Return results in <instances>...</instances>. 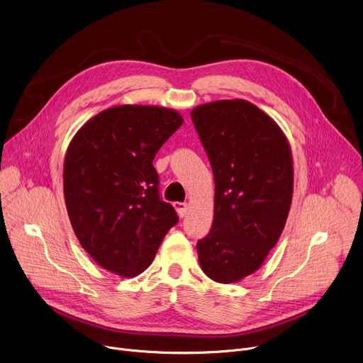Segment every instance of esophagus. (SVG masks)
I'll return each mask as SVG.
<instances>
[{"label": "esophagus", "instance_id": "1", "mask_svg": "<svg viewBox=\"0 0 363 363\" xmlns=\"http://www.w3.org/2000/svg\"><path fill=\"white\" fill-rule=\"evenodd\" d=\"M174 206H175V210H177V213H178V216L181 217V218H184L185 216H186V203L185 202H179V201H177V202H174Z\"/></svg>", "mask_w": 363, "mask_h": 363}]
</instances>
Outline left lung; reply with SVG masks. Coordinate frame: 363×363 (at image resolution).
Instances as JSON below:
<instances>
[{
    "mask_svg": "<svg viewBox=\"0 0 363 363\" xmlns=\"http://www.w3.org/2000/svg\"><path fill=\"white\" fill-rule=\"evenodd\" d=\"M191 118L214 172V221L196 242L202 272L235 283L260 269L284 228L293 160L279 125L252 103L218 100Z\"/></svg>",
    "mask_w": 363,
    "mask_h": 363,
    "instance_id": "left-lung-1",
    "label": "left lung"
}]
</instances>
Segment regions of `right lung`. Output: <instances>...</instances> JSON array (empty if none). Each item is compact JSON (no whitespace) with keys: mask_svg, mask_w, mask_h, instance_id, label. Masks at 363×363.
Returning a JSON list of instances; mask_svg holds the SVG:
<instances>
[{"mask_svg":"<svg viewBox=\"0 0 363 363\" xmlns=\"http://www.w3.org/2000/svg\"><path fill=\"white\" fill-rule=\"evenodd\" d=\"M182 122L172 109L115 106L86 122L70 142L63 174L69 218L103 269L140 274L178 223L174 206L161 199L152 161Z\"/></svg>","mask_w":363,"mask_h":363,"instance_id":"add662e5","label":"right lung"}]
</instances>
